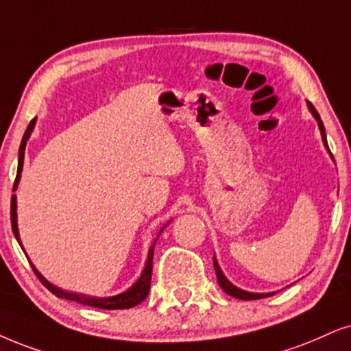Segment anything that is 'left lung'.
Returning <instances> with one entry per match:
<instances>
[{"label":"left lung","instance_id":"1","mask_svg":"<svg viewBox=\"0 0 351 351\" xmlns=\"http://www.w3.org/2000/svg\"><path fill=\"white\" fill-rule=\"evenodd\" d=\"M309 105V110H311V113L314 114V118L317 119V124H319V130H321V134H322V141L324 144H326V147L329 149V145H327V139H326V130H324V124L321 121V117H319V113L316 112V108L311 104ZM214 267H215V274H217V282H219V285L223 288L225 293H228L230 296H233V298H238V300H261V298H267V296H272L274 293H250V291H245V290H239L233 285V283H230L227 278H225V275L221 274V270L219 267V264H217V259L214 257Z\"/></svg>","mask_w":351,"mask_h":351}]
</instances>
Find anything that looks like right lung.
I'll list each match as a JSON object with an SVG mask.
<instances>
[{
  "label": "right lung",
  "mask_w": 351,
  "mask_h": 351,
  "mask_svg": "<svg viewBox=\"0 0 351 351\" xmlns=\"http://www.w3.org/2000/svg\"><path fill=\"white\" fill-rule=\"evenodd\" d=\"M35 126V118L32 121L29 123L27 130L24 132V137H22V143H21V147H19V163H17V175H16V180H14V186H12V191L17 188V183H19V178H21V171H22V165H24V150H25V144H27V139L30 136V132H32ZM11 227H12V233H14V237L17 241H19L21 245V239H19V232H17V214H16V194H12L11 197ZM165 228V227H163ZM163 228L158 232L157 238H155V241L152 243V247L149 250V256H147V263H145V267H144V272L141 275V278L137 280L134 285H132L130 290H126L124 293H119L117 296H112V298H92V296H86V295H77V293H69V291H64L61 290V288H58L55 285H51L50 282L47 280V278L42 277V274L38 272L37 269L32 265V270L35 272V275L38 277V280L45 285L48 290L51 291L53 295H56L58 298H64V300H69V301H76V303H81V304H86V306H92V308H99V309H130V308H134L139 303H143V301L147 298L149 295V290H150V278H152V257H154V246L155 243H157L158 237H160V233L163 232ZM22 247V245H21Z\"/></svg>",
  "instance_id": "1"
}]
</instances>
